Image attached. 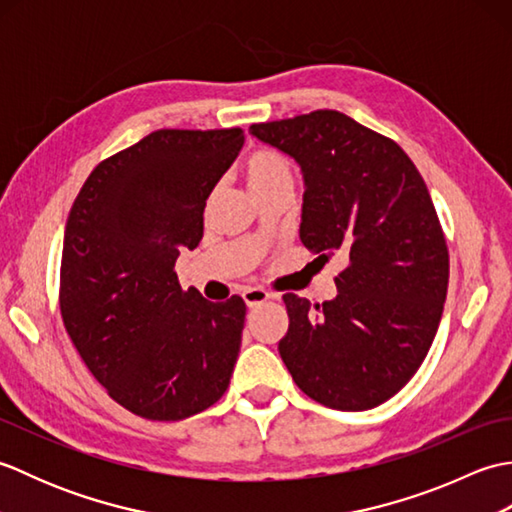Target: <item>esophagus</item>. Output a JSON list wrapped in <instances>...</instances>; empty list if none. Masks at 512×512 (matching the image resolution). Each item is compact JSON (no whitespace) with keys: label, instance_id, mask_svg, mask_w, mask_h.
<instances>
[{"label":"esophagus","instance_id":"esophagus-1","mask_svg":"<svg viewBox=\"0 0 512 512\" xmlns=\"http://www.w3.org/2000/svg\"><path fill=\"white\" fill-rule=\"evenodd\" d=\"M242 297H244L248 308H257V306H262V303H266L268 299H273V295H270V292L264 288H246L242 292Z\"/></svg>","mask_w":512,"mask_h":512}]
</instances>
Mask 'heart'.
<instances>
[{
	"instance_id": "b5f03b06",
	"label": "heart",
	"mask_w": 512,
	"mask_h": 512,
	"mask_svg": "<svg viewBox=\"0 0 512 512\" xmlns=\"http://www.w3.org/2000/svg\"><path fill=\"white\" fill-rule=\"evenodd\" d=\"M244 176L250 191H257L268 184L281 180H292L288 160L270 149H257L244 160Z\"/></svg>"
}]
</instances>
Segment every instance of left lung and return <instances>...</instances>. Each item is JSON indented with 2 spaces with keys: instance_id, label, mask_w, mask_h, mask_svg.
<instances>
[{
  "instance_id": "8db88e82",
  "label": "left lung",
  "mask_w": 512,
  "mask_h": 512,
  "mask_svg": "<svg viewBox=\"0 0 512 512\" xmlns=\"http://www.w3.org/2000/svg\"><path fill=\"white\" fill-rule=\"evenodd\" d=\"M250 134L299 162L303 246L347 259L332 301L312 310L284 295L281 361L325 407H378L418 372L447 299L449 248L427 184L394 140L336 110L255 123Z\"/></svg>"
}]
</instances>
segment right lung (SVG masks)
Returning a JSON list of instances; mask_svg holds the SVG:
<instances>
[{"label":"right lung","instance_id":"1","mask_svg":"<svg viewBox=\"0 0 512 512\" xmlns=\"http://www.w3.org/2000/svg\"><path fill=\"white\" fill-rule=\"evenodd\" d=\"M244 132L158 129L85 180L63 235L59 306L92 376L147 420H182L231 383L246 303H211L176 275L204 231V206Z\"/></svg>","mask_w":512,"mask_h":512}]
</instances>
